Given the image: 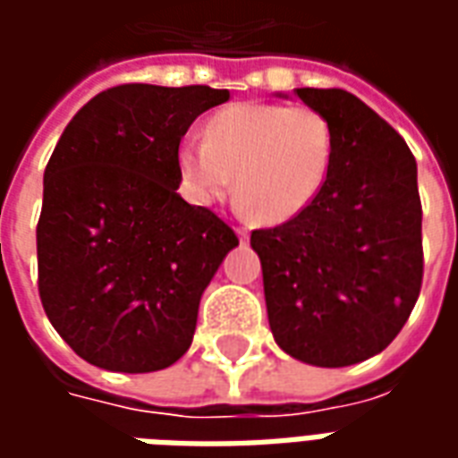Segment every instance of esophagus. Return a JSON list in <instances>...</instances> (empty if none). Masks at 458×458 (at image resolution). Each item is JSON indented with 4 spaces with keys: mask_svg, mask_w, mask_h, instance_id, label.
I'll list each match as a JSON object with an SVG mask.
<instances>
[{
    "mask_svg": "<svg viewBox=\"0 0 458 458\" xmlns=\"http://www.w3.org/2000/svg\"><path fill=\"white\" fill-rule=\"evenodd\" d=\"M235 233H238L240 242H245V240H248V235H250L248 228H235Z\"/></svg>",
    "mask_w": 458,
    "mask_h": 458,
    "instance_id": "esophagus-1",
    "label": "esophagus"
}]
</instances>
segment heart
I'll return each mask as SVG.
<instances>
[{"label":"heart","instance_id":"heart-1","mask_svg":"<svg viewBox=\"0 0 458 458\" xmlns=\"http://www.w3.org/2000/svg\"><path fill=\"white\" fill-rule=\"evenodd\" d=\"M334 149V124L314 107L238 103L210 114L203 140L181 141L176 169L196 206L225 199L235 176L242 208L287 223L324 191Z\"/></svg>","mask_w":458,"mask_h":458}]
</instances>
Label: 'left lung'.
Returning <instances> with one entry per match:
<instances>
[{
	"mask_svg": "<svg viewBox=\"0 0 458 458\" xmlns=\"http://www.w3.org/2000/svg\"><path fill=\"white\" fill-rule=\"evenodd\" d=\"M294 95L334 124L331 174L301 216L252 230L250 245L262 262L279 348L301 363L345 368L393 344L420 297L417 161L355 95L338 88H297Z\"/></svg>",
	"mask_w": 458,
	"mask_h": 458,
	"instance_id": "1",
	"label": "left lung"
}]
</instances>
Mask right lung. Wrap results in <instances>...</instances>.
I'll list each match as a JSON object with an SVG mask.
<instances>
[{"mask_svg": "<svg viewBox=\"0 0 458 458\" xmlns=\"http://www.w3.org/2000/svg\"><path fill=\"white\" fill-rule=\"evenodd\" d=\"M228 98L208 85H117L55 144L36 228L38 294L90 365L154 373L189 351L200 297L238 238L176 193V149L191 122Z\"/></svg>", "mask_w": 458, "mask_h": 458, "instance_id": "1", "label": "right lung"}]
</instances>
